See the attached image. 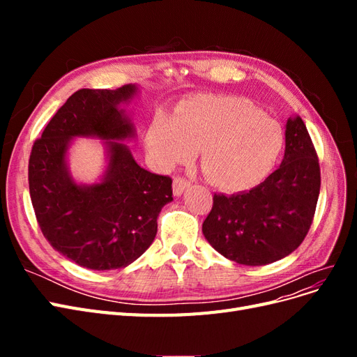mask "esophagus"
<instances>
[{"label": "esophagus", "instance_id": "34e87169", "mask_svg": "<svg viewBox=\"0 0 357 357\" xmlns=\"http://www.w3.org/2000/svg\"><path fill=\"white\" fill-rule=\"evenodd\" d=\"M190 186V181L186 180L185 177H176L174 181H172V190H174V195L178 197L181 195L185 189H188Z\"/></svg>", "mask_w": 357, "mask_h": 357}]
</instances>
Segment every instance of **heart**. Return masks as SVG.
<instances>
[{
  "mask_svg": "<svg viewBox=\"0 0 357 357\" xmlns=\"http://www.w3.org/2000/svg\"><path fill=\"white\" fill-rule=\"evenodd\" d=\"M283 132L273 119L235 96L198 95L180 102L174 119L156 114L146 147L162 169L188 162L201 149V168L215 188L244 190L261 183L282 152Z\"/></svg>",
  "mask_w": 357,
  "mask_h": 357,
  "instance_id": "obj_1",
  "label": "heart"
}]
</instances>
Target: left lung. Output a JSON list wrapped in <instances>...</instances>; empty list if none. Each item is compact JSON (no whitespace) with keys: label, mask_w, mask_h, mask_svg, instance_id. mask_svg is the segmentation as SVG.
I'll list each match as a JSON object with an SVG mask.
<instances>
[{"label":"left lung","mask_w":357,"mask_h":357,"mask_svg":"<svg viewBox=\"0 0 357 357\" xmlns=\"http://www.w3.org/2000/svg\"><path fill=\"white\" fill-rule=\"evenodd\" d=\"M320 192L314 144L299 116L286 123L284 159L252 190L214 193L202 232L214 250L241 265H266L295 252L307 236Z\"/></svg>","instance_id":"obj_1"}]
</instances>
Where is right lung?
Returning <instances> with one entry per match:
<instances>
[{"instance_id":"right-lung-1","label":"right lung","mask_w":357,"mask_h":357,"mask_svg":"<svg viewBox=\"0 0 357 357\" xmlns=\"http://www.w3.org/2000/svg\"><path fill=\"white\" fill-rule=\"evenodd\" d=\"M137 88L80 89L50 119L36 139L28 164L32 207L49 244L89 269H117L132 264L153 243L158 215L172 201V180L139 167L119 143L134 126L119 110ZM110 139L109 167L101 183L86 187L70 178L65 164L74 136Z\"/></svg>"}]
</instances>
